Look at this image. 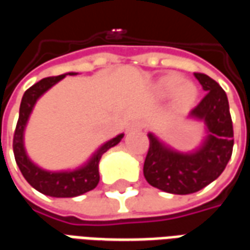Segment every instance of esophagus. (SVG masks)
I'll use <instances>...</instances> for the list:
<instances>
[{"label": "esophagus", "instance_id": "34e87169", "mask_svg": "<svg viewBox=\"0 0 250 250\" xmlns=\"http://www.w3.org/2000/svg\"><path fill=\"white\" fill-rule=\"evenodd\" d=\"M145 127V122L143 120H134L130 125H128V131H141Z\"/></svg>", "mask_w": 250, "mask_h": 250}]
</instances>
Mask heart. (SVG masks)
Listing matches in <instances>:
<instances>
[{"mask_svg":"<svg viewBox=\"0 0 250 250\" xmlns=\"http://www.w3.org/2000/svg\"><path fill=\"white\" fill-rule=\"evenodd\" d=\"M154 89L161 98L171 95V107L174 111L178 112H185L191 108L199 95L195 83L184 80V77L177 73H167L159 77L154 85Z\"/></svg>","mask_w":250,"mask_h":250,"instance_id":"b5f03b06","label":"heart"}]
</instances>
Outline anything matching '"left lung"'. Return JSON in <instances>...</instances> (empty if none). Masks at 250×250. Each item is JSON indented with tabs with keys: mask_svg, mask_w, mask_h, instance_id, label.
Segmentation results:
<instances>
[{
	"mask_svg": "<svg viewBox=\"0 0 250 250\" xmlns=\"http://www.w3.org/2000/svg\"><path fill=\"white\" fill-rule=\"evenodd\" d=\"M206 91L188 119L204 123V136L191 151H178L154 132H148L150 147L143 174L148 184L171 194H191L218 178L233 151V125L225 91L211 77L194 73Z\"/></svg>",
	"mask_w": 250,
	"mask_h": 250,
	"instance_id": "8db88e82",
	"label": "left lung"
}]
</instances>
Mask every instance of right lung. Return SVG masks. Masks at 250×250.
Segmentation results:
<instances>
[{
  "label": "right lung",
  "mask_w": 250,
  "mask_h": 250,
  "mask_svg": "<svg viewBox=\"0 0 250 250\" xmlns=\"http://www.w3.org/2000/svg\"><path fill=\"white\" fill-rule=\"evenodd\" d=\"M66 75L75 76L77 75V72H66L60 76L45 77L25 91L22 100H21V105H20L19 122H17L13 138L14 158L24 178L37 191L49 197H56V198H72L96 188L100 179L99 162L103 157V154L108 151L111 147L116 146L125 136V134H119L103 143L85 162L75 168L52 171V170L40 167L37 163L30 159L25 148V128L28 125L30 115L33 112L37 100L46 91H49L55 84L62 82Z\"/></svg>",
  "instance_id": "add662e5"
}]
</instances>
